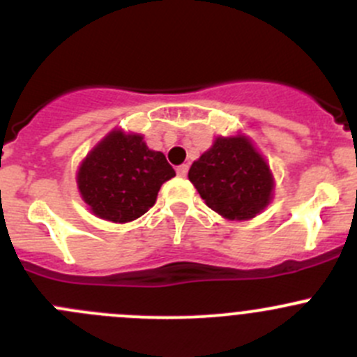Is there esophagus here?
I'll return each mask as SVG.
<instances>
[{
	"mask_svg": "<svg viewBox=\"0 0 357 357\" xmlns=\"http://www.w3.org/2000/svg\"><path fill=\"white\" fill-rule=\"evenodd\" d=\"M176 172H178V176H179V178H185V176L188 174V164H183V165H179V167L176 169Z\"/></svg>",
	"mask_w": 357,
	"mask_h": 357,
	"instance_id": "esophagus-1",
	"label": "esophagus"
}]
</instances>
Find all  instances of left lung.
<instances>
[{
  "mask_svg": "<svg viewBox=\"0 0 357 357\" xmlns=\"http://www.w3.org/2000/svg\"><path fill=\"white\" fill-rule=\"evenodd\" d=\"M188 179L202 200L228 221H250L275 195V176L248 136H218L192 164Z\"/></svg>",
  "mask_w": 357,
  "mask_h": 357,
  "instance_id": "left-lung-1",
  "label": "left lung"
}]
</instances>
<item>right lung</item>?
Masks as SVG:
<instances>
[{
    "instance_id": "right-lung-1",
    "label": "right lung",
    "mask_w": 357,
    "mask_h": 357,
    "mask_svg": "<svg viewBox=\"0 0 357 357\" xmlns=\"http://www.w3.org/2000/svg\"><path fill=\"white\" fill-rule=\"evenodd\" d=\"M174 176L164 153L150 150L143 135L112 129L82 158L75 181L96 218L124 225L153 207L160 186Z\"/></svg>"
}]
</instances>
